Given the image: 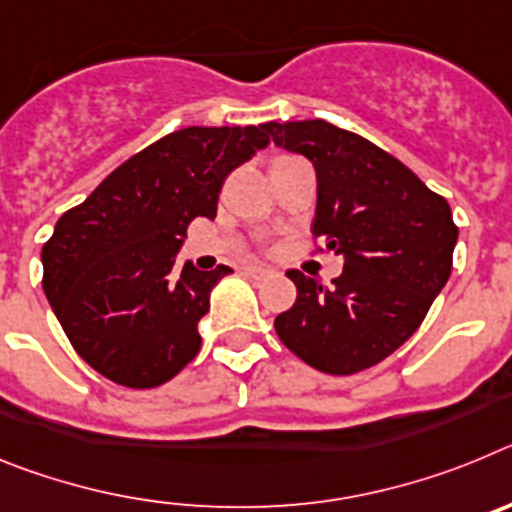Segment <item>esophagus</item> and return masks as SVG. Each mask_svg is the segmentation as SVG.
I'll return each instance as SVG.
<instances>
[{"label": "esophagus", "instance_id": "obj_1", "mask_svg": "<svg viewBox=\"0 0 512 512\" xmlns=\"http://www.w3.org/2000/svg\"><path fill=\"white\" fill-rule=\"evenodd\" d=\"M246 274L251 279H266L271 277V271L264 269V266H246Z\"/></svg>", "mask_w": 512, "mask_h": 512}]
</instances>
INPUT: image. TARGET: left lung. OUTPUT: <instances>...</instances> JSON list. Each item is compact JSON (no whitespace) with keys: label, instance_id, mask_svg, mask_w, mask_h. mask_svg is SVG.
<instances>
[{"label":"left lung","instance_id":"1","mask_svg":"<svg viewBox=\"0 0 512 512\" xmlns=\"http://www.w3.org/2000/svg\"><path fill=\"white\" fill-rule=\"evenodd\" d=\"M266 133L312 161V235L343 256L330 287L287 271L297 300L274 320L277 336L318 372H364L413 336L449 282L459 238L449 202L372 140L325 120L266 122Z\"/></svg>","mask_w":512,"mask_h":512}]
</instances>
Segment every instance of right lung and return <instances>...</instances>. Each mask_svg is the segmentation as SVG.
I'll use <instances>...</instances> for the list:
<instances>
[{
    "instance_id": "1",
    "label": "right lung",
    "mask_w": 512,
    "mask_h": 512,
    "mask_svg": "<svg viewBox=\"0 0 512 512\" xmlns=\"http://www.w3.org/2000/svg\"><path fill=\"white\" fill-rule=\"evenodd\" d=\"M266 146V125L176 130L58 217L43 246L45 297L102 377L151 390L197 356V325L230 269L179 271L176 251L194 217H215L225 176Z\"/></svg>"
}]
</instances>
